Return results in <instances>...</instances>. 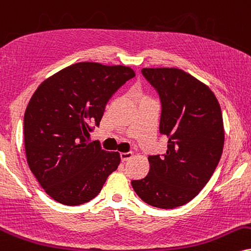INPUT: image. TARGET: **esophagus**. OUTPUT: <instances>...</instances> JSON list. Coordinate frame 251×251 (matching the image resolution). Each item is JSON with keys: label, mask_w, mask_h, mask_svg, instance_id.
Returning <instances> with one entry per match:
<instances>
[{"label": "esophagus", "mask_w": 251, "mask_h": 251, "mask_svg": "<svg viewBox=\"0 0 251 251\" xmlns=\"http://www.w3.org/2000/svg\"><path fill=\"white\" fill-rule=\"evenodd\" d=\"M120 157H121V160H122V162H126V160H129L132 157V153L131 152H122L120 154Z\"/></svg>", "instance_id": "esophagus-1"}]
</instances>
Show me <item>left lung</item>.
Instances as JSON below:
<instances>
[{
    "label": "left lung",
    "mask_w": 251,
    "mask_h": 251,
    "mask_svg": "<svg viewBox=\"0 0 251 251\" xmlns=\"http://www.w3.org/2000/svg\"><path fill=\"white\" fill-rule=\"evenodd\" d=\"M162 102L159 131L169 137L163 156H149L150 171L132 180L148 205L170 209L190 202L211 179L225 143L220 104L208 86L179 69H143Z\"/></svg>",
    "instance_id": "8db88e82"
}]
</instances>
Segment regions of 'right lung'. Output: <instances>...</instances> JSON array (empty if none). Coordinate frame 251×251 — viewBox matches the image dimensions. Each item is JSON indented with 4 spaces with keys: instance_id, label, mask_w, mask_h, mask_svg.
Returning a JSON list of instances; mask_svg holds the SVG:
<instances>
[{
    "instance_id": "1",
    "label": "right lung",
    "mask_w": 251,
    "mask_h": 251,
    "mask_svg": "<svg viewBox=\"0 0 251 251\" xmlns=\"http://www.w3.org/2000/svg\"><path fill=\"white\" fill-rule=\"evenodd\" d=\"M135 76L130 67L73 64L44 80L24 114L27 165L52 199L67 206L100 193L121 162L119 152L87 143L91 125H100L107 102Z\"/></svg>"
}]
</instances>
